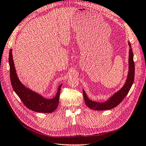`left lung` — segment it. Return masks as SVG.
<instances>
[{"mask_svg":"<svg viewBox=\"0 0 146 146\" xmlns=\"http://www.w3.org/2000/svg\"><path fill=\"white\" fill-rule=\"evenodd\" d=\"M128 45L130 46L128 55V72L125 82L121 89L112 94L110 97L103 102H98L90 100L87 96L85 90L82 89L85 103L86 105L90 109L96 111L111 110L119 105V103H120L128 94L133 85L135 78V64L133 61V52L131 49V43L129 41Z\"/></svg>","mask_w":146,"mask_h":146,"instance_id":"8db88e82","label":"left lung"}]
</instances>
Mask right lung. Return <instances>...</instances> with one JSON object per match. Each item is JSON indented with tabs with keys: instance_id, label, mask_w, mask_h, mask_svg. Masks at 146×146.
Masks as SVG:
<instances>
[{
	"instance_id": "1",
	"label": "right lung",
	"mask_w": 146,
	"mask_h": 146,
	"mask_svg": "<svg viewBox=\"0 0 146 146\" xmlns=\"http://www.w3.org/2000/svg\"><path fill=\"white\" fill-rule=\"evenodd\" d=\"M8 61H9L10 65L11 86L15 93L17 94L25 106L29 110L37 112L52 113L54 111L59 105L60 92L62 83L58 87L57 93L54 97L51 99L45 98L43 95L25 86L20 81L16 72L13 54H12V49L10 50Z\"/></svg>"
}]
</instances>
